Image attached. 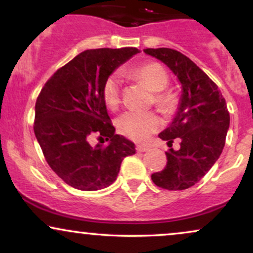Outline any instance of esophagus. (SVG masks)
<instances>
[{"instance_id":"1","label":"esophagus","mask_w":253,"mask_h":253,"mask_svg":"<svg viewBox=\"0 0 253 253\" xmlns=\"http://www.w3.org/2000/svg\"><path fill=\"white\" fill-rule=\"evenodd\" d=\"M136 151H138V152H145V151H147L150 149V146L149 145H146V144H138L136 145Z\"/></svg>"}]
</instances>
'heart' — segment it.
<instances>
[{
	"instance_id": "heart-1",
	"label": "heart",
	"mask_w": 253,
	"mask_h": 253,
	"mask_svg": "<svg viewBox=\"0 0 253 253\" xmlns=\"http://www.w3.org/2000/svg\"><path fill=\"white\" fill-rule=\"evenodd\" d=\"M132 75L155 91V103L163 110H170L175 104V97L171 92L164 91L169 85L168 72L161 64L145 63L132 70ZM121 78L118 74H113L104 81L102 86V97L109 109H115L120 103ZM161 120L152 112H125L118 120L119 130L124 135L133 140H144L158 128Z\"/></svg>"
}]
</instances>
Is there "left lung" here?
Wrapping results in <instances>:
<instances>
[{
    "instance_id": "1",
    "label": "left lung",
    "mask_w": 253,
    "mask_h": 253,
    "mask_svg": "<svg viewBox=\"0 0 253 253\" xmlns=\"http://www.w3.org/2000/svg\"><path fill=\"white\" fill-rule=\"evenodd\" d=\"M164 63L182 85V95L172 123L158 134L171 144L181 139V147L165 152L167 167L151 178L158 187L183 190L193 187L215 164L225 146L229 113L217 85L193 60L172 48H145Z\"/></svg>"
}]
</instances>
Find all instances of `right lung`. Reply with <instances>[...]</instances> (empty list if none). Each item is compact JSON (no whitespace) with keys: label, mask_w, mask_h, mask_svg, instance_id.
<instances>
[{"label":"right lung","mask_w":253,"mask_h":253,"mask_svg":"<svg viewBox=\"0 0 253 253\" xmlns=\"http://www.w3.org/2000/svg\"><path fill=\"white\" fill-rule=\"evenodd\" d=\"M138 52L135 47L84 51L54 72L37 98L38 143L51 169L75 189L109 187L125 157L135 153L134 143L115 134L102 86L115 69ZM94 134L106 137L109 145L91 147L88 139Z\"/></svg>","instance_id":"add662e5"}]
</instances>
